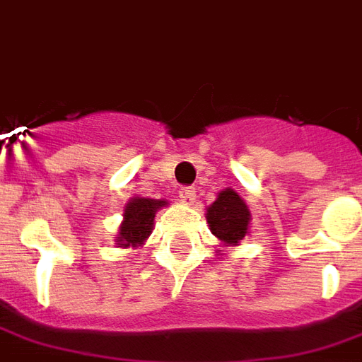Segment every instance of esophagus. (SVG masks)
Masks as SVG:
<instances>
[{
  "instance_id": "obj_1",
  "label": "esophagus",
  "mask_w": 362,
  "mask_h": 362,
  "mask_svg": "<svg viewBox=\"0 0 362 362\" xmlns=\"http://www.w3.org/2000/svg\"><path fill=\"white\" fill-rule=\"evenodd\" d=\"M179 198H181V202L187 204V206H191L197 200V191L192 189V187H183L181 191H179Z\"/></svg>"
}]
</instances>
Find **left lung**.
<instances>
[{
	"mask_svg": "<svg viewBox=\"0 0 362 362\" xmlns=\"http://www.w3.org/2000/svg\"><path fill=\"white\" fill-rule=\"evenodd\" d=\"M206 221L210 225L211 235L219 240L221 248L216 250L217 255L243 243L244 236L250 235L252 214L248 204L233 189H223L217 192L216 202L206 208Z\"/></svg>",
	"mask_w": 362,
	"mask_h": 362,
	"instance_id": "obj_1",
	"label": "left lung"
}]
</instances>
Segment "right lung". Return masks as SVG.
I'll use <instances>...</instances> for the list:
<instances>
[{"mask_svg":"<svg viewBox=\"0 0 362 362\" xmlns=\"http://www.w3.org/2000/svg\"><path fill=\"white\" fill-rule=\"evenodd\" d=\"M168 206V200L164 198H145L133 197L127 200L122 214V223H119L118 233L114 236V244L118 248H137L146 243L154 229V217L160 208Z\"/></svg>","mask_w":362,"mask_h":362,"instance_id":"1","label":"right lung"}]
</instances>
